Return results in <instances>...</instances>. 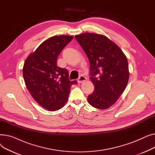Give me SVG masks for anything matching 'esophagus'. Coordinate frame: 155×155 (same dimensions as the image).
I'll use <instances>...</instances> for the list:
<instances>
[{
  "label": "esophagus",
  "mask_w": 155,
  "mask_h": 155,
  "mask_svg": "<svg viewBox=\"0 0 155 155\" xmlns=\"http://www.w3.org/2000/svg\"><path fill=\"white\" fill-rule=\"evenodd\" d=\"M86 80H87V78H86L85 77L82 75V76H80V77L78 78L77 82H78V84H81V83H82V82H85V81H86Z\"/></svg>",
  "instance_id": "esophagus-1"
}]
</instances>
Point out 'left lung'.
Here are the masks:
<instances>
[{"instance_id":"left-lung-1","label":"left lung","mask_w":155,"mask_h":155,"mask_svg":"<svg viewBox=\"0 0 155 155\" xmlns=\"http://www.w3.org/2000/svg\"><path fill=\"white\" fill-rule=\"evenodd\" d=\"M75 38L90 61V79L95 90L87 101L95 108L108 109L127 86L129 72L126 56L105 36L85 32Z\"/></svg>"}]
</instances>
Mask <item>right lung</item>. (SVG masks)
Segmentation results:
<instances>
[{"mask_svg":"<svg viewBox=\"0 0 155 155\" xmlns=\"http://www.w3.org/2000/svg\"><path fill=\"white\" fill-rule=\"evenodd\" d=\"M72 36H54L41 44L30 54L23 67L26 85L34 99L51 111L61 109L67 102L72 85L67 69L57 66L56 60L63 49L73 39Z\"/></svg>","mask_w":155,"mask_h":155,"instance_id":"add662e5","label":"right lung"}]
</instances>
